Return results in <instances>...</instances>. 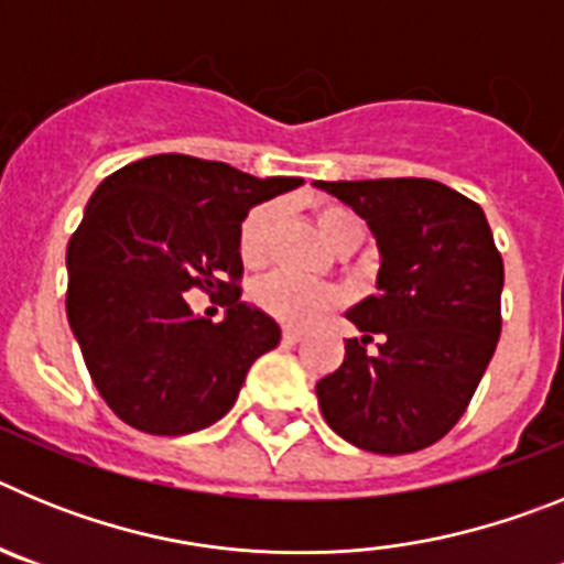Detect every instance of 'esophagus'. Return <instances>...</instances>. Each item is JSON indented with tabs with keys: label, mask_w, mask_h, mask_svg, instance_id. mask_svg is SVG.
<instances>
[{
	"label": "esophagus",
	"mask_w": 564,
	"mask_h": 564,
	"mask_svg": "<svg viewBox=\"0 0 564 564\" xmlns=\"http://www.w3.org/2000/svg\"><path fill=\"white\" fill-rule=\"evenodd\" d=\"M299 338H302V330H296V327H285V330H282V341L285 344H296Z\"/></svg>",
	"instance_id": "1"
}]
</instances>
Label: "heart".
<instances>
[{
  "instance_id": "1",
  "label": "heart",
  "mask_w": 564,
  "mask_h": 564,
  "mask_svg": "<svg viewBox=\"0 0 564 564\" xmlns=\"http://www.w3.org/2000/svg\"><path fill=\"white\" fill-rule=\"evenodd\" d=\"M316 228L330 248L358 246L364 239V223L352 208L341 203H316L313 206ZM279 214L271 203L251 208L239 226V259L248 268H262L271 257L273 231H276ZM253 299L262 311L276 316L291 327H311L341 305V293L327 285H311L288 273H273L265 282L253 288Z\"/></svg>"
}]
</instances>
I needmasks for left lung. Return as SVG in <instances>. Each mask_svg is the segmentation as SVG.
Wrapping results in <instances>:
<instances>
[{"label":"left lung","mask_w":564,"mask_h":564,"mask_svg":"<svg viewBox=\"0 0 564 564\" xmlns=\"http://www.w3.org/2000/svg\"><path fill=\"white\" fill-rule=\"evenodd\" d=\"M316 186L367 220L381 253L378 293L347 313L364 336L316 383L322 415L364 452L426 449L460 421L500 338L502 257L486 214L426 177Z\"/></svg>","instance_id":"obj_1"}]
</instances>
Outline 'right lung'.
<instances>
[{
	"label": "right lung",
	"mask_w": 564,
	"mask_h": 564,
	"mask_svg": "<svg viewBox=\"0 0 564 564\" xmlns=\"http://www.w3.org/2000/svg\"><path fill=\"white\" fill-rule=\"evenodd\" d=\"M302 186L188 154H152L93 192L67 246V318L109 410L147 435L220 421L251 364L279 344L268 313L239 302V226L251 206ZM223 295L220 326L182 293Z\"/></svg>",
	"instance_id": "1"
}]
</instances>
